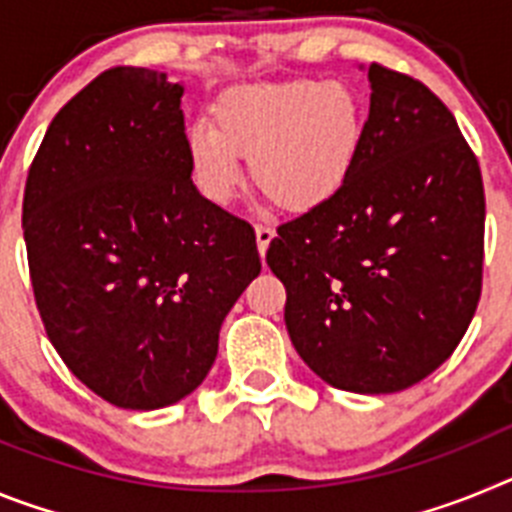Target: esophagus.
<instances>
[{"mask_svg":"<svg viewBox=\"0 0 512 512\" xmlns=\"http://www.w3.org/2000/svg\"><path fill=\"white\" fill-rule=\"evenodd\" d=\"M271 238H274V228H271V225H264V223L256 225V243H259L261 256H264L266 248H269Z\"/></svg>","mask_w":512,"mask_h":512,"instance_id":"esophagus-1","label":"esophagus"}]
</instances>
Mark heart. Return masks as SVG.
Wrapping results in <instances>:
<instances>
[{
  "label": "heart",
  "mask_w": 512,
  "mask_h": 512,
  "mask_svg": "<svg viewBox=\"0 0 512 512\" xmlns=\"http://www.w3.org/2000/svg\"><path fill=\"white\" fill-rule=\"evenodd\" d=\"M364 138L359 99L346 84L310 79L251 84L223 94L210 122L189 128L187 153L197 187L228 202L251 156L253 182L287 210L328 202L356 164Z\"/></svg>",
  "instance_id": "heart-1"
}]
</instances>
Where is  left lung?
I'll use <instances>...</instances> for the list:
<instances>
[{
	"mask_svg": "<svg viewBox=\"0 0 512 512\" xmlns=\"http://www.w3.org/2000/svg\"><path fill=\"white\" fill-rule=\"evenodd\" d=\"M356 164L328 202L279 225L266 264L312 372L361 395L408 390L467 333L482 295L485 187L454 115L423 81L369 66Z\"/></svg>",
	"mask_w": 512,
	"mask_h": 512,
	"instance_id": "1",
	"label": "left lung"
}]
</instances>
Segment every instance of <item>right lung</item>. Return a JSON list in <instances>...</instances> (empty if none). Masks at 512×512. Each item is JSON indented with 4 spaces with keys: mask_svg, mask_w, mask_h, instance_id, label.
I'll list each match as a JSON object with an SVG mask.
<instances>
[{
    "mask_svg": "<svg viewBox=\"0 0 512 512\" xmlns=\"http://www.w3.org/2000/svg\"><path fill=\"white\" fill-rule=\"evenodd\" d=\"M182 84L115 66L48 125L22 230L45 333L94 395L174 405L217 356L220 325L261 259L256 233L192 184Z\"/></svg>",
    "mask_w": 512,
    "mask_h": 512,
    "instance_id": "add662e5",
    "label": "right lung"
}]
</instances>
